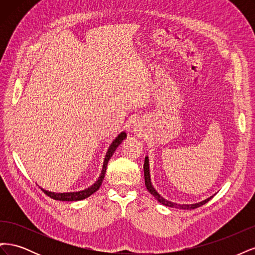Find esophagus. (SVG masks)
<instances>
[{
  "mask_svg": "<svg viewBox=\"0 0 255 255\" xmlns=\"http://www.w3.org/2000/svg\"><path fill=\"white\" fill-rule=\"evenodd\" d=\"M133 128H134L135 132H140V130L142 129V123L139 121H135V123L133 125Z\"/></svg>",
  "mask_w": 255,
  "mask_h": 255,
  "instance_id": "34e87169",
  "label": "esophagus"
}]
</instances>
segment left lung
Returning <instances> with one entry per match:
<instances>
[{"instance_id":"left-lung-1","label":"left lung","mask_w":255,"mask_h":255,"mask_svg":"<svg viewBox=\"0 0 255 255\" xmlns=\"http://www.w3.org/2000/svg\"><path fill=\"white\" fill-rule=\"evenodd\" d=\"M143 171H144V184H145L146 189L149 190V192H150L151 195H153L154 197L156 198V200H157L158 202H160L161 204H164L166 206L181 208V210H195V208L200 207V206H202L203 204L207 203L213 198V196H212L210 198H207L206 200H203V201L199 202V203H195V204H176V203H173L171 201H168V200H166V199H164L163 197H161L158 194V192L155 189H154V187L152 186L151 179H150V169H149V158H148V156H145V158H144Z\"/></svg>"}]
</instances>
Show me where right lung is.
Here are the masks:
<instances>
[{"mask_svg":"<svg viewBox=\"0 0 255 255\" xmlns=\"http://www.w3.org/2000/svg\"><path fill=\"white\" fill-rule=\"evenodd\" d=\"M126 138H127V133H125V132L120 133L118 135V137H116V139L110 145L109 151H107V153H106V156H105L104 163H103V168H102V171H101V175L99 176L98 181L94 185H91L90 187L84 189V190H81V191L63 192V194H57V192H51V191L44 190V189L41 188L42 191L48 197H50V198H52L54 200H59V201H80V200L88 198L89 196H91L92 194H94V192H96L100 188V186H101V185H102V182L104 180V175H105V172H106V167H107V164H109V160L113 156V154L116 151V149L118 148V145L123 140H125Z\"/></svg>","mask_w":255,"mask_h":255,"instance_id":"add662e5","label":"right lung"}]
</instances>
